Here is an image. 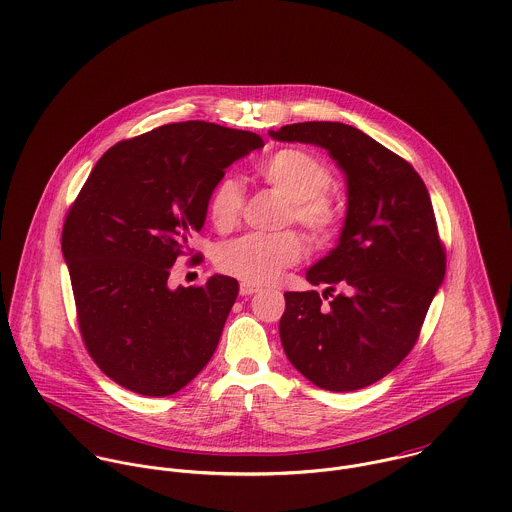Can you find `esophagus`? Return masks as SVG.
I'll return each instance as SVG.
<instances>
[{
	"label": "esophagus",
	"mask_w": 512,
	"mask_h": 512,
	"mask_svg": "<svg viewBox=\"0 0 512 512\" xmlns=\"http://www.w3.org/2000/svg\"><path fill=\"white\" fill-rule=\"evenodd\" d=\"M239 293H241L243 297H249V295L259 293V287H257V285H251V283H241V285H239Z\"/></svg>",
	"instance_id": "esophagus-1"
}]
</instances>
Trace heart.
I'll return each instance as SVG.
<instances>
[{"label": "heart", "mask_w": 512, "mask_h": 512, "mask_svg": "<svg viewBox=\"0 0 512 512\" xmlns=\"http://www.w3.org/2000/svg\"><path fill=\"white\" fill-rule=\"evenodd\" d=\"M265 184L291 200L289 219L299 223L312 241H328L342 225V207L328 192L332 186L330 166L314 152L299 146H285L259 164ZM245 204L239 180L223 176L209 192L207 213L219 231L237 225ZM303 257V241L293 231L247 233L217 247L215 267L251 285H267L297 265Z\"/></svg>", "instance_id": "b5f03b06"}]
</instances>
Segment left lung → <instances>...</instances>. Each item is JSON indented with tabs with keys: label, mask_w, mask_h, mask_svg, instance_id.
Segmentation results:
<instances>
[{
	"label": "left lung",
	"mask_w": 512,
	"mask_h": 512,
	"mask_svg": "<svg viewBox=\"0 0 512 512\" xmlns=\"http://www.w3.org/2000/svg\"><path fill=\"white\" fill-rule=\"evenodd\" d=\"M271 136L328 150L348 184L340 241L307 271L326 291L285 293V354L322 390L366 388L411 352L445 277L427 188L409 162L354 126L299 122ZM326 294L333 299L322 306Z\"/></svg>",
	"instance_id": "1"
}]
</instances>
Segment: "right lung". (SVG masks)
Wrapping results in <instances>:
<instances>
[{
    "instance_id": "obj_1",
    "label": "right lung",
    "mask_w": 512,
    "mask_h": 512,
    "mask_svg": "<svg viewBox=\"0 0 512 512\" xmlns=\"http://www.w3.org/2000/svg\"><path fill=\"white\" fill-rule=\"evenodd\" d=\"M257 148L255 132L204 120L164 124L108 148L69 207L61 247L79 330L118 386L172 396L213 356L237 281L213 275L202 287L170 289L168 279L204 227L211 188Z\"/></svg>"
}]
</instances>
